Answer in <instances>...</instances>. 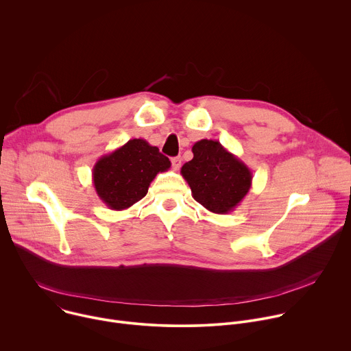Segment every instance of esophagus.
<instances>
[{
  "instance_id": "obj_1",
  "label": "esophagus",
  "mask_w": 351,
  "mask_h": 351,
  "mask_svg": "<svg viewBox=\"0 0 351 351\" xmlns=\"http://www.w3.org/2000/svg\"><path fill=\"white\" fill-rule=\"evenodd\" d=\"M171 162H172V168H173L175 171H178V169L180 168V165H182V158H180V157H173V158L171 160Z\"/></svg>"
}]
</instances>
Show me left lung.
Here are the masks:
<instances>
[{"instance_id": "8db88e82", "label": "left lung", "mask_w": 351, "mask_h": 351, "mask_svg": "<svg viewBox=\"0 0 351 351\" xmlns=\"http://www.w3.org/2000/svg\"><path fill=\"white\" fill-rule=\"evenodd\" d=\"M191 152L194 157L182 167L180 173L193 198L213 213L234 210L252 186L251 169L217 141H198Z\"/></svg>"}]
</instances>
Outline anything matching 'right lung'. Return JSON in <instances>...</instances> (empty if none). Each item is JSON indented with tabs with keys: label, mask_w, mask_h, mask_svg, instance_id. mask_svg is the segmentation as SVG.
<instances>
[{
	"label": "right lung",
	"mask_w": 351,
	"mask_h": 351,
	"mask_svg": "<svg viewBox=\"0 0 351 351\" xmlns=\"http://www.w3.org/2000/svg\"><path fill=\"white\" fill-rule=\"evenodd\" d=\"M171 168L168 157L145 139H131L100 157L92 180L99 198L114 210H123L142 199L157 173Z\"/></svg>",
	"instance_id": "1"
}]
</instances>
